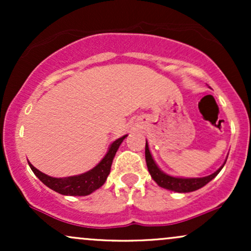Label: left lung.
Returning a JSON list of instances; mask_svg holds the SVG:
<instances>
[{"mask_svg": "<svg viewBox=\"0 0 251 251\" xmlns=\"http://www.w3.org/2000/svg\"><path fill=\"white\" fill-rule=\"evenodd\" d=\"M145 159H146V165H148L150 175L152 176V178H153L155 183L164 189L171 190V191H176V192H191L203 188V186L206 185L210 180L214 179L216 176L220 174L222 168H223V166H222V168L218 169L215 174L206 176V177H201V178L171 177V176H168L166 174H164L163 171H160L159 168L155 165L154 160L152 159V155L150 153L148 143H146L145 145Z\"/></svg>", "mask_w": 251, "mask_h": 251, "instance_id": "left-lung-1", "label": "left lung"}]
</instances>
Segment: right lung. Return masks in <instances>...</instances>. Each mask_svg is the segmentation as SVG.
<instances>
[{
  "mask_svg": "<svg viewBox=\"0 0 251 251\" xmlns=\"http://www.w3.org/2000/svg\"><path fill=\"white\" fill-rule=\"evenodd\" d=\"M127 135L117 139L116 142L111 145L107 154L103 157V159L100 162L94 169L91 171L86 172V174L73 176V177H66V178H53L50 176L42 174L41 171L34 168L31 164H29L31 171L35 174V176L45 184L46 186L54 190V191L59 192L61 195L66 196H86L92 194L94 190L99 189L100 186L105 183L107 179V176L111 171V165L113 162V158L116 155L118 149H119L120 144Z\"/></svg>",
  "mask_w": 251,
  "mask_h": 251,
  "instance_id": "1",
  "label": "right lung"
}]
</instances>
